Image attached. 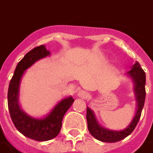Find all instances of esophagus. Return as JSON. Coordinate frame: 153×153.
<instances>
[{
  "label": "esophagus",
  "instance_id": "1",
  "mask_svg": "<svg viewBox=\"0 0 153 153\" xmlns=\"http://www.w3.org/2000/svg\"><path fill=\"white\" fill-rule=\"evenodd\" d=\"M78 95L79 96L80 98H83V99H87L88 97L89 94L88 92L84 91V90H79V93H78Z\"/></svg>",
  "mask_w": 153,
  "mask_h": 153
}]
</instances>
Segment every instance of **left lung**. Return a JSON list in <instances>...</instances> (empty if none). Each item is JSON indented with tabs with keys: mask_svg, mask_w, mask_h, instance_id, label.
<instances>
[{
	"mask_svg": "<svg viewBox=\"0 0 153 153\" xmlns=\"http://www.w3.org/2000/svg\"><path fill=\"white\" fill-rule=\"evenodd\" d=\"M128 74L135 81V84H136L135 91H136L138 108L137 110L135 117L127 128L123 131H112V130L103 128L100 127L97 123L93 112L88 108H87L86 118L88 122V129L91 133L92 136L99 141H102L104 143H116L123 139L132 133L139 121L145 102V98H146V88H145L146 74L143 69L140 67L138 62H137L132 69L128 72Z\"/></svg>",
	"mask_w": 153,
	"mask_h": 153,
	"instance_id": "left-lung-1",
	"label": "left lung"
}]
</instances>
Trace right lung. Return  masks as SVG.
Segmentation results:
<instances>
[{
  "label": "right lung",
  "mask_w": 153,
  "mask_h": 153,
  "mask_svg": "<svg viewBox=\"0 0 153 153\" xmlns=\"http://www.w3.org/2000/svg\"><path fill=\"white\" fill-rule=\"evenodd\" d=\"M49 54L50 52L43 45L29 51L18 63L8 88V108L15 127L24 136L36 141H48L58 135L61 129L64 115L74 101L72 97L63 99L54 107L51 114L43 119H35L29 117L20 108L18 104V92L22 74L35 62Z\"/></svg>",
  "instance_id": "add662e5"
}]
</instances>
